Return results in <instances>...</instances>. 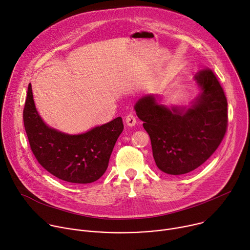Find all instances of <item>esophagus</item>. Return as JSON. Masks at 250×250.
Masks as SVG:
<instances>
[{"mask_svg":"<svg viewBox=\"0 0 250 250\" xmlns=\"http://www.w3.org/2000/svg\"><path fill=\"white\" fill-rule=\"evenodd\" d=\"M125 123L128 126H133L135 125L136 124V119H135V116L133 114H128L126 117H125Z\"/></svg>","mask_w":250,"mask_h":250,"instance_id":"34e87169","label":"esophagus"}]
</instances>
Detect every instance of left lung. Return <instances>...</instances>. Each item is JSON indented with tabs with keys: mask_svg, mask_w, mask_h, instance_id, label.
Segmentation results:
<instances>
[{
	"mask_svg": "<svg viewBox=\"0 0 250 250\" xmlns=\"http://www.w3.org/2000/svg\"><path fill=\"white\" fill-rule=\"evenodd\" d=\"M200 94L190 108L169 109L153 95L139 99L134 110L151 140L157 167L170 175L189 173L217 150L227 132L228 101L208 68L195 75Z\"/></svg>",
	"mask_w": 250,
	"mask_h": 250,
	"instance_id": "1",
	"label": "left lung"
}]
</instances>
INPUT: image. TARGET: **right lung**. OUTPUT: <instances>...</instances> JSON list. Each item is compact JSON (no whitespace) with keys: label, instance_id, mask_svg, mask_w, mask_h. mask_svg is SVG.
I'll return each instance as SVG.
<instances>
[{"label":"right lung","instance_id":"1","mask_svg":"<svg viewBox=\"0 0 250 250\" xmlns=\"http://www.w3.org/2000/svg\"><path fill=\"white\" fill-rule=\"evenodd\" d=\"M22 116L35 158L50 174L69 183L88 184L100 179L124 129L120 117L81 134L71 135L51 128L35 108L30 84Z\"/></svg>","mask_w":250,"mask_h":250}]
</instances>
